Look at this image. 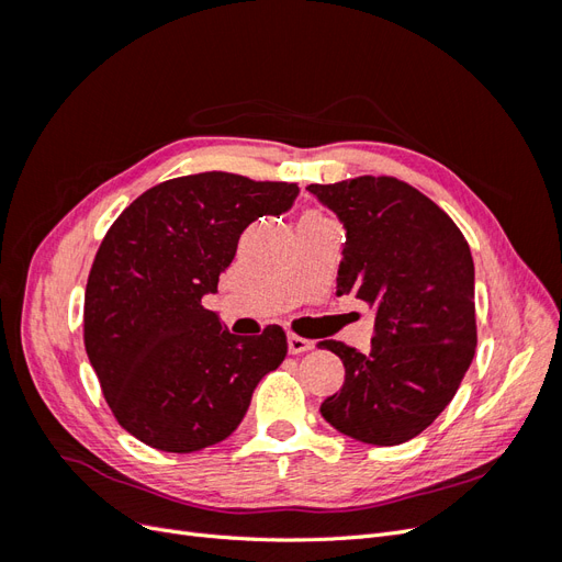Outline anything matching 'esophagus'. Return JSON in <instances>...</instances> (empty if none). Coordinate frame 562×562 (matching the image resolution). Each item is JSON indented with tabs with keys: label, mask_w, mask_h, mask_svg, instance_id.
<instances>
[{
	"label": "esophagus",
	"mask_w": 562,
	"mask_h": 562,
	"mask_svg": "<svg viewBox=\"0 0 562 562\" xmlns=\"http://www.w3.org/2000/svg\"><path fill=\"white\" fill-rule=\"evenodd\" d=\"M310 349H312L310 339H304V337H300L295 333H288V351H291V353H304V351H310Z\"/></svg>",
	"instance_id": "1"
}]
</instances>
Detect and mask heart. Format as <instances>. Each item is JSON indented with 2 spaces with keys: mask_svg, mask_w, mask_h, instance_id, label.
Returning a JSON list of instances; mask_svg holds the SVG:
<instances>
[{
  "mask_svg": "<svg viewBox=\"0 0 562 562\" xmlns=\"http://www.w3.org/2000/svg\"><path fill=\"white\" fill-rule=\"evenodd\" d=\"M316 220H326V217H323V215L316 213V211H307V213H304V215L300 217V225H302V223H316Z\"/></svg>",
  "mask_w": 562,
  "mask_h": 562,
  "instance_id": "b5f03b06",
  "label": "heart"
}]
</instances>
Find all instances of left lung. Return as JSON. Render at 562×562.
<instances>
[{
	"label": "left lung",
	"instance_id": "obj_1",
	"mask_svg": "<svg viewBox=\"0 0 562 562\" xmlns=\"http://www.w3.org/2000/svg\"><path fill=\"white\" fill-rule=\"evenodd\" d=\"M307 190L347 229L337 295L375 310L368 351L337 339L318 345L345 363V384L321 415L361 443H405L446 411L473 361L469 244L446 211L403 180L361 176Z\"/></svg>",
	"mask_w": 562,
	"mask_h": 562
}]
</instances>
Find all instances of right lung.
<instances>
[{"instance_id":"1","label":"right lung","mask_w":562,"mask_h":562,"mask_svg":"<svg viewBox=\"0 0 562 562\" xmlns=\"http://www.w3.org/2000/svg\"><path fill=\"white\" fill-rule=\"evenodd\" d=\"M295 182L211 171L135 199L100 244L83 295V345L122 427L164 452H196L239 427L252 391L285 359L279 326L229 333L217 293L244 229L293 206Z\"/></svg>"}]
</instances>
